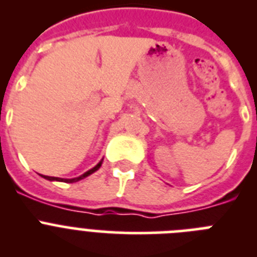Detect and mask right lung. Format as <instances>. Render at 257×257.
<instances>
[{"label": "right lung", "instance_id": "add662e5", "mask_svg": "<svg viewBox=\"0 0 257 257\" xmlns=\"http://www.w3.org/2000/svg\"><path fill=\"white\" fill-rule=\"evenodd\" d=\"M101 163H103V160L100 161V162L97 163L95 167H92L91 170H88V171H86L85 174H82L81 176H78V178H73V179H61V178H54V176H46V175H40V176H42L44 179H46V180H50V181H63V183H77V181L82 180V179L87 178L88 175L94 174L95 171H97V170L100 169Z\"/></svg>", "mask_w": 257, "mask_h": 257}]
</instances>
